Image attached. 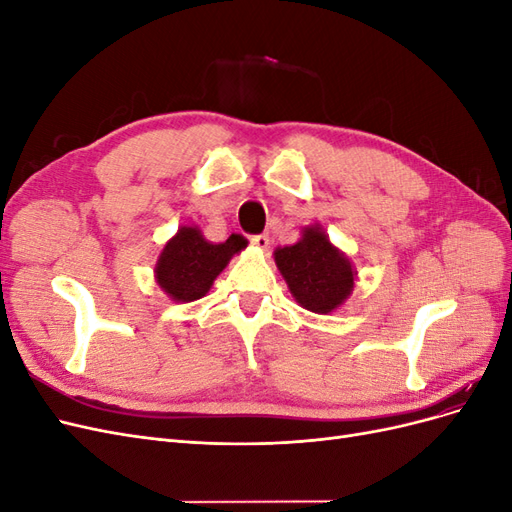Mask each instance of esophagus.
<instances>
[{
  "mask_svg": "<svg viewBox=\"0 0 512 512\" xmlns=\"http://www.w3.org/2000/svg\"><path fill=\"white\" fill-rule=\"evenodd\" d=\"M250 241H252L256 247H262V250H265V247L269 245V235H252Z\"/></svg>",
  "mask_w": 512,
  "mask_h": 512,
  "instance_id": "34e87169",
  "label": "esophagus"
}]
</instances>
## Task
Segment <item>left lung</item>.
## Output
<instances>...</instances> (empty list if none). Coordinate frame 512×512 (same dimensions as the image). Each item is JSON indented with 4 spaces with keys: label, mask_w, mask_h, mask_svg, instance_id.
Masks as SVG:
<instances>
[{
    "label": "left lung",
    "mask_w": 512,
    "mask_h": 512,
    "mask_svg": "<svg viewBox=\"0 0 512 512\" xmlns=\"http://www.w3.org/2000/svg\"><path fill=\"white\" fill-rule=\"evenodd\" d=\"M275 262L292 297L309 312H333L348 299L354 286L348 258L331 245L318 226L305 228L299 243L277 247Z\"/></svg>",
    "instance_id": "left-lung-1"
}]
</instances>
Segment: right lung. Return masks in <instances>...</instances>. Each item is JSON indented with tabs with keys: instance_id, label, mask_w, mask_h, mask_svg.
<instances>
[{
	"instance_id": "add662e5",
	"label": "right lung",
	"mask_w": 512,
	"mask_h": 512,
	"mask_svg": "<svg viewBox=\"0 0 512 512\" xmlns=\"http://www.w3.org/2000/svg\"><path fill=\"white\" fill-rule=\"evenodd\" d=\"M245 243L241 235H230L224 243H209L200 230L185 226L164 247L156 267L158 284L175 301L188 303L205 297L230 256L241 252Z\"/></svg>"
}]
</instances>
